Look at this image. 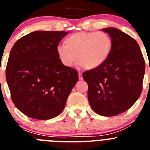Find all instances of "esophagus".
Segmentation results:
<instances>
[{
	"label": "esophagus",
	"instance_id": "obj_1",
	"mask_svg": "<svg viewBox=\"0 0 150 150\" xmlns=\"http://www.w3.org/2000/svg\"><path fill=\"white\" fill-rule=\"evenodd\" d=\"M79 80H82V79H83V75H82V74L80 72L79 73Z\"/></svg>",
	"mask_w": 150,
	"mask_h": 150
}]
</instances>
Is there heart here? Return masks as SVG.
<instances>
[{"mask_svg":"<svg viewBox=\"0 0 150 150\" xmlns=\"http://www.w3.org/2000/svg\"><path fill=\"white\" fill-rule=\"evenodd\" d=\"M64 46H59L57 55L64 65L72 67L78 59L87 70L103 65L111 54L112 40L103 31H79L68 36L64 40Z\"/></svg>","mask_w":150,"mask_h":150,"instance_id":"heart-1","label":"heart"}]
</instances>
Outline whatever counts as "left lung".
I'll use <instances>...</instances> for the list:
<instances>
[{"label":"left lung","mask_w":150,"mask_h":150,"mask_svg":"<svg viewBox=\"0 0 150 150\" xmlns=\"http://www.w3.org/2000/svg\"><path fill=\"white\" fill-rule=\"evenodd\" d=\"M112 40L109 59L101 65L83 74L88 86L91 109L104 116L126 111L139 98L143 88L145 61L137 41L115 28L102 29Z\"/></svg>","instance_id":"8db88e82"}]
</instances>
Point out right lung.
<instances>
[{
    "instance_id": "right-lung-1",
    "label": "right lung",
    "mask_w": 150,
    "mask_h": 150,
    "mask_svg": "<svg viewBox=\"0 0 150 150\" xmlns=\"http://www.w3.org/2000/svg\"><path fill=\"white\" fill-rule=\"evenodd\" d=\"M66 31L37 30L16 41L10 51L6 79L13 104L35 120L59 116L77 83L76 70L64 66L56 49Z\"/></svg>"
}]
</instances>
